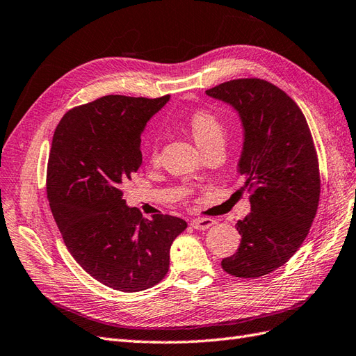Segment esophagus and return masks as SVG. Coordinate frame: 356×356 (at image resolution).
<instances>
[{
    "label": "esophagus",
    "instance_id": "esophagus-1",
    "mask_svg": "<svg viewBox=\"0 0 356 356\" xmlns=\"http://www.w3.org/2000/svg\"><path fill=\"white\" fill-rule=\"evenodd\" d=\"M214 223H216V220H213L210 218H197V219H195L192 222V227L195 229H199V231H205V229H208L210 227H213Z\"/></svg>",
    "mask_w": 356,
    "mask_h": 356
}]
</instances>
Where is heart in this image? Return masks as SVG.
<instances>
[{
	"mask_svg": "<svg viewBox=\"0 0 356 356\" xmlns=\"http://www.w3.org/2000/svg\"><path fill=\"white\" fill-rule=\"evenodd\" d=\"M187 127L192 133L195 142L202 151L213 145H223L227 137V129L222 119L210 110H196L187 119ZM148 157L151 161H157L160 157L159 138H151L148 142Z\"/></svg>",
	"mask_w": 356,
	"mask_h": 356,
	"instance_id": "1",
	"label": "heart"
}]
</instances>
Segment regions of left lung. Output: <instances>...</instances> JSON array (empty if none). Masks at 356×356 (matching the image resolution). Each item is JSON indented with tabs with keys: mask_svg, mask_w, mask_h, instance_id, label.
I'll use <instances>...</instances> for the list:
<instances>
[{
	"mask_svg": "<svg viewBox=\"0 0 356 356\" xmlns=\"http://www.w3.org/2000/svg\"><path fill=\"white\" fill-rule=\"evenodd\" d=\"M205 93L236 108L245 129L238 172L250 213L237 222L240 246L222 268L255 280L287 263L313 225L320 199L313 136L298 104L261 78H238Z\"/></svg>",
	"mask_w": 356,
	"mask_h": 356,
	"instance_id": "obj_1",
	"label": "left lung"
}]
</instances>
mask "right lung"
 I'll return each instance as SVG.
<instances>
[{
  "instance_id": "add662e5",
  "label": "right lung",
  "mask_w": 356,
  "mask_h": 356,
  "mask_svg": "<svg viewBox=\"0 0 356 356\" xmlns=\"http://www.w3.org/2000/svg\"><path fill=\"white\" fill-rule=\"evenodd\" d=\"M168 101L107 95L66 111L53 136L47 196L54 220L75 261L119 291L159 284L173 240L187 228L169 214L143 219L122 199L142 164L143 128Z\"/></svg>"
}]
</instances>
